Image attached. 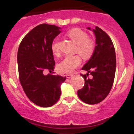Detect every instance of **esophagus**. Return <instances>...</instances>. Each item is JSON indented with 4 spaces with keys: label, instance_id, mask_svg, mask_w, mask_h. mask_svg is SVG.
<instances>
[{
    "label": "esophagus",
    "instance_id": "1",
    "mask_svg": "<svg viewBox=\"0 0 134 134\" xmlns=\"http://www.w3.org/2000/svg\"><path fill=\"white\" fill-rule=\"evenodd\" d=\"M66 76H67V78H70L71 77H72V76H73V75H72V74H67V75H66Z\"/></svg>",
    "mask_w": 134,
    "mask_h": 134
}]
</instances>
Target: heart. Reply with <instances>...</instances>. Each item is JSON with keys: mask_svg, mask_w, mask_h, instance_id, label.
Wrapping results in <instances>:
<instances>
[{"mask_svg": "<svg viewBox=\"0 0 134 134\" xmlns=\"http://www.w3.org/2000/svg\"><path fill=\"white\" fill-rule=\"evenodd\" d=\"M67 36L76 44V51L84 59H88L91 57L95 46L93 41L88 38V35L85 32L80 29H73L67 32ZM51 49L54 54H58L59 53L58 43H53ZM81 60V58L78 55L66 56L59 64L58 68L62 72L72 74L79 66Z\"/></svg>", "mask_w": 134, "mask_h": 134, "instance_id": "obj_1", "label": "heart"}]
</instances>
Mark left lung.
Wrapping results in <instances>:
<instances>
[{
    "label": "left lung",
    "mask_w": 134,
    "mask_h": 134,
    "mask_svg": "<svg viewBox=\"0 0 134 134\" xmlns=\"http://www.w3.org/2000/svg\"><path fill=\"white\" fill-rule=\"evenodd\" d=\"M87 29L93 32L96 46L91 58L81 69L88 73L81 75L85 79V85L77 94L84 102L96 104L102 101L111 90L115 79L116 59L110 37L99 27L96 26L95 29ZM89 72L92 75L91 79L87 78Z\"/></svg>",
    "instance_id": "left-lung-1"
}]
</instances>
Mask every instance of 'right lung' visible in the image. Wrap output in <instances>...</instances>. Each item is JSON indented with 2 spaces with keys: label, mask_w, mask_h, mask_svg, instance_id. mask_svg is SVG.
Returning <instances> with one entry per match:
<instances>
[{
  "label": "right lung",
  "mask_w": 134,
  "mask_h": 134,
  "mask_svg": "<svg viewBox=\"0 0 134 134\" xmlns=\"http://www.w3.org/2000/svg\"><path fill=\"white\" fill-rule=\"evenodd\" d=\"M61 29L54 25H38L23 38L18 51L21 85L30 100L42 107H49L58 102L61 94L60 86L66 78L43 74L46 70H54L51 46Z\"/></svg>",
  "instance_id": "add662e5"
}]
</instances>
